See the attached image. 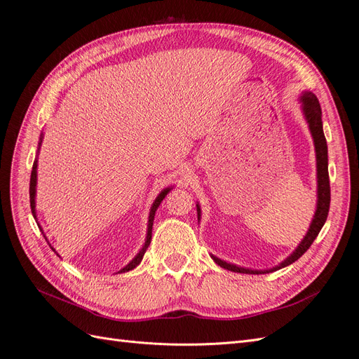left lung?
<instances>
[{
  "label": "left lung",
  "instance_id": "8db88e82",
  "mask_svg": "<svg viewBox=\"0 0 359 359\" xmlns=\"http://www.w3.org/2000/svg\"><path fill=\"white\" fill-rule=\"evenodd\" d=\"M300 107H302L304 118L308 123L309 133H311V137L314 140V149H316V164H317V203H316V212L311 220V225H309L305 237L300 241L299 246L290 254L284 261L272 269L266 270H254V269H246L232 263H226V261L217 258L216 255H211L212 261L220 267L236 273H249V275H259V273H270L276 272V270L287 267L293 264L296 259L302 257L305 252L313 245V241L318 236V232L323 228L325 222L327 219L329 212V203H331V187H329V173H327V144L326 137L323 133V122H322V109L320 104H318L317 96L313 92H302L300 95ZM196 211H198V220L201 219V207L196 203Z\"/></svg>",
  "mask_w": 359,
  "mask_h": 359
}]
</instances>
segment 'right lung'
<instances>
[{
	"label": "right lung",
	"mask_w": 359,
	"mask_h": 359,
	"mask_svg": "<svg viewBox=\"0 0 359 359\" xmlns=\"http://www.w3.org/2000/svg\"><path fill=\"white\" fill-rule=\"evenodd\" d=\"M42 140H43V133L41 134V139H39V148H37V154H39V149H41V147H42ZM36 186H37V158L34 160V163H33V170H32V178H30V207H32V212H33V217L36 219V222H37V216H36ZM173 187H166V189H163L160 193H158V196L156 198V201L152 202V207H151V210H149V217H148V231H147V238H144V243H143V246H142V249L139 250V254L135 255L130 263L125 266V267H122L121 270H119V273H125V272H130V270H133V269H135L137 267L140 263H142V259H143V255H144V252H147V249H148V246H149V243H151V237H152V225H154V216H156V211H157V208L160 207V203H161V201L166 198V195L168 193L172 190ZM39 225V224H37ZM39 228H41V225H39ZM41 231H42V228H41ZM43 232V231H42ZM43 237L46 238V236L43 234ZM51 246V245H50ZM51 249L55 252V249L51 246ZM57 254V252H55ZM59 255V254H57ZM60 257V255H59Z\"/></svg>",
	"instance_id": "1"
}]
</instances>
